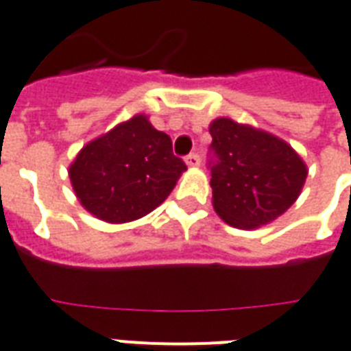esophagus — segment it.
<instances>
[{"label": "esophagus", "mask_w": 351, "mask_h": 351, "mask_svg": "<svg viewBox=\"0 0 351 351\" xmlns=\"http://www.w3.org/2000/svg\"><path fill=\"white\" fill-rule=\"evenodd\" d=\"M199 163H201V158H199V154L186 156V165H188V167H197Z\"/></svg>", "instance_id": "obj_1"}]
</instances>
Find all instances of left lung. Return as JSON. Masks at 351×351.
Segmentation results:
<instances>
[{
	"label": "left lung",
	"instance_id": "left-lung-1",
	"mask_svg": "<svg viewBox=\"0 0 351 351\" xmlns=\"http://www.w3.org/2000/svg\"><path fill=\"white\" fill-rule=\"evenodd\" d=\"M208 130L215 156L212 204L227 225L258 228L298 201L308 169L285 139L227 117L214 119Z\"/></svg>",
	"mask_w": 351,
	"mask_h": 351
}]
</instances>
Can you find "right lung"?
Wrapping results in <instances>:
<instances>
[{"instance_id":"1","label":"right lung","mask_w":351,"mask_h":351,"mask_svg":"<svg viewBox=\"0 0 351 351\" xmlns=\"http://www.w3.org/2000/svg\"><path fill=\"white\" fill-rule=\"evenodd\" d=\"M186 169L173 154L171 137L139 113L83 145L69 176L83 208L117 225L160 206Z\"/></svg>"}]
</instances>
